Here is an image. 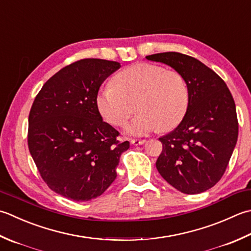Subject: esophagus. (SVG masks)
I'll use <instances>...</instances> for the list:
<instances>
[{
    "label": "esophagus",
    "instance_id": "obj_1",
    "mask_svg": "<svg viewBox=\"0 0 251 251\" xmlns=\"http://www.w3.org/2000/svg\"><path fill=\"white\" fill-rule=\"evenodd\" d=\"M146 142V139H130V144L134 146H139V145H144Z\"/></svg>",
    "mask_w": 251,
    "mask_h": 251
}]
</instances>
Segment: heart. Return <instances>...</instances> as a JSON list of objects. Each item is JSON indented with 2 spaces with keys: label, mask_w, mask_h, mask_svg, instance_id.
Instances as JSON below:
<instances>
[{
  "label": "heart",
  "mask_w": 251,
  "mask_h": 251,
  "mask_svg": "<svg viewBox=\"0 0 251 251\" xmlns=\"http://www.w3.org/2000/svg\"><path fill=\"white\" fill-rule=\"evenodd\" d=\"M136 109L139 114L126 125L130 135L141 136L158 129L177 127L189 106V87L177 71L152 63H138L117 73L112 83L96 96L97 110L103 120L122 127Z\"/></svg>",
  "instance_id": "obj_1"
}]
</instances>
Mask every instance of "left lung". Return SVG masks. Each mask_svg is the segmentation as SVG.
Listing matches in <instances>:
<instances>
[{
    "label": "left lung",
    "mask_w": 251,
    "mask_h": 251,
    "mask_svg": "<svg viewBox=\"0 0 251 251\" xmlns=\"http://www.w3.org/2000/svg\"><path fill=\"white\" fill-rule=\"evenodd\" d=\"M146 58L173 67L189 87L184 120L159 138L163 149L156 169L181 193H203L222 178L237 142L238 120L232 93L217 73L193 56L164 52Z\"/></svg>",
    "instance_id": "left-lung-1"
}]
</instances>
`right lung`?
Returning <instances> with one entry per match:
<instances>
[{
  "label": "right lung",
  "instance_id": "obj_1",
  "mask_svg": "<svg viewBox=\"0 0 251 251\" xmlns=\"http://www.w3.org/2000/svg\"><path fill=\"white\" fill-rule=\"evenodd\" d=\"M121 67L114 61L83 58L44 83L28 119V148L48 187L74 201L99 197L116 178L129 141L102 121L96 96Z\"/></svg>",
  "mask_w": 251,
  "mask_h": 251
}]
</instances>
